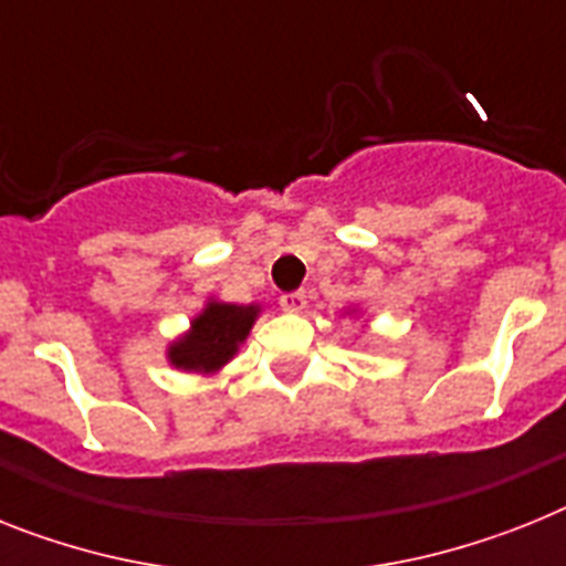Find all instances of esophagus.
<instances>
[{"mask_svg":"<svg viewBox=\"0 0 566 566\" xmlns=\"http://www.w3.org/2000/svg\"><path fill=\"white\" fill-rule=\"evenodd\" d=\"M282 307L284 311H291V313H302L307 307V293L305 291H293V293H284L282 298Z\"/></svg>","mask_w":566,"mask_h":566,"instance_id":"obj_1","label":"esophagus"}]
</instances>
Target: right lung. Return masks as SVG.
<instances>
[{
  "label": "right lung",
  "instance_id": "add662e5",
  "mask_svg": "<svg viewBox=\"0 0 566 566\" xmlns=\"http://www.w3.org/2000/svg\"><path fill=\"white\" fill-rule=\"evenodd\" d=\"M259 313V305H232L210 298L203 311L189 322L187 334L169 342L166 359L178 371L218 374L239 354L241 342L250 336Z\"/></svg>",
  "mask_w": 566,
  "mask_h": 566
}]
</instances>
